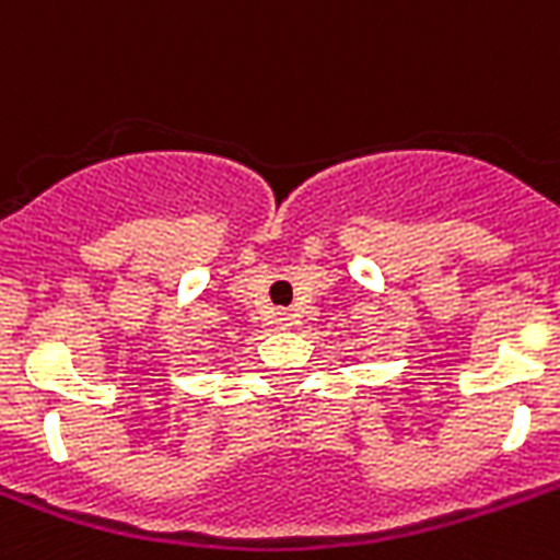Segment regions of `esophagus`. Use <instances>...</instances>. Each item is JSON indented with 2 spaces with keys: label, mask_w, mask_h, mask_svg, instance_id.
Segmentation results:
<instances>
[{
  "label": "esophagus",
  "mask_w": 560,
  "mask_h": 560,
  "mask_svg": "<svg viewBox=\"0 0 560 560\" xmlns=\"http://www.w3.org/2000/svg\"><path fill=\"white\" fill-rule=\"evenodd\" d=\"M279 325H288V314H279Z\"/></svg>",
  "instance_id": "obj_1"
}]
</instances>
